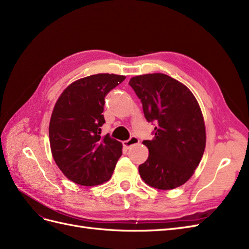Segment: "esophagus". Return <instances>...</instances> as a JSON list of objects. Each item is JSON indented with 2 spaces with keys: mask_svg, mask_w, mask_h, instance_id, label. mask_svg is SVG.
Masks as SVG:
<instances>
[{
  "mask_svg": "<svg viewBox=\"0 0 249 249\" xmlns=\"http://www.w3.org/2000/svg\"><path fill=\"white\" fill-rule=\"evenodd\" d=\"M137 143H139V139L136 137V136H131L130 139H127L125 141L123 142V144L125 148H130L131 146L137 144Z\"/></svg>",
  "mask_w": 249,
  "mask_h": 249,
  "instance_id": "34e87169",
  "label": "esophagus"
}]
</instances>
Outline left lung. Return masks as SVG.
Instances as JSON below:
<instances>
[{
    "label": "left lung",
    "mask_w": 249,
    "mask_h": 249,
    "mask_svg": "<svg viewBox=\"0 0 249 249\" xmlns=\"http://www.w3.org/2000/svg\"><path fill=\"white\" fill-rule=\"evenodd\" d=\"M129 85L141 101L145 119L155 124L154 138L142 142L149 154L139 165L140 177L157 189H175L191 178L205 152L199 105L184 84L164 73L134 77Z\"/></svg>",
    "instance_id": "obj_1"
}]
</instances>
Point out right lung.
I'll use <instances>...</instances> for the list:
<instances>
[{
  "label": "right lung",
  "mask_w": 249,
  "mask_h": 249,
  "mask_svg": "<svg viewBox=\"0 0 249 249\" xmlns=\"http://www.w3.org/2000/svg\"><path fill=\"white\" fill-rule=\"evenodd\" d=\"M125 79L97 73L73 82L58 99L52 113L49 135L53 158L73 183L95 186L110 179L123 154L122 143L107 134L105 97Z\"/></svg>",
  "instance_id": "obj_1"
}]
</instances>
